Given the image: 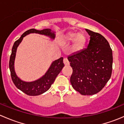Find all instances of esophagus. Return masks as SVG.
Wrapping results in <instances>:
<instances>
[{
	"mask_svg": "<svg viewBox=\"0 0 124 124\" xmlns=\"http://www.w3.org/2000/svg\"><path fill=\"white\" fill-rule=\"evenodd\" d=\"M63 63H64L65 65H68L70 64L68 59L66 58V57H65V58L63 59Z\"/></svg>",
	"mask_w": 124,
	"mask_h": 124,
	"instance_id": "esophagus-1",
	"label": "esophagus"
}]
</instances>
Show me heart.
<instances>
[{
  "instance_id": "obj_1",
  "label": "heart",
  "mask_w": 124,
  "mask_h": 124,
  "mask_svg": "<svg viewBox=\"0 0 124 124\" xmlns=\"http://www.w3.org/2000/svg\"><path fill=\"white\" fill-rule=\"evenodd\" d=\"M67 39L69 41L75 39L73 44V50L74 51L80 50L83 47L86 41L85 37L82 33L77 35L75 33H71L68 35Z\"/></svg>"
}]
</instances>
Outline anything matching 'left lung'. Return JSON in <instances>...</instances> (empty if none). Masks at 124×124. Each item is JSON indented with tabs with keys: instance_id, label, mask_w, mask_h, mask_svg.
Returning <instances> with one entry per match:
<instances>
[{
	"instance_id": "obj_1",
	"label": "left lung",
	"mask_w": 124,
	"mask_h": 124,
	"mask_svg": "<svg viewBox=\"0 0 124 124\" xmlns=\"http://www.w3.org/2000/svg\"><path fill=\"white\" fill-rule=\"evenodd\" d=\"M90 36L87 47L68 56L72 73L71 85L83 95L101 91L110 78L113 55L108 41L100 33L86 29Z\"/></svg>"
}]
</instances>
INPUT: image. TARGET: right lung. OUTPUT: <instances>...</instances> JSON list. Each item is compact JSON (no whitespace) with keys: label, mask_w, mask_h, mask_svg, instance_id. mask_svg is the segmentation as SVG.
Instances as JSON below:
<instances>
[{"label":"right lung","mask_w":124,"mask_h":124,"mask_svg":"<svg viewBox=\"0 0 124 124\" xmlns=\"http://www.w3.org/2000/svg\"><path fill=\"white\" fill-rule=\"evenodd\" d=\"M32 33L44 35L50 37L52 39H54L55 38L54 32L51 31L50 29H44L41 31H38L35 29H31L26 31L21 36L20 38L17 40L14 44L12 48V52L10 56L9 67L11 72V78L16 87L28 95L37 96L44 93L49 89L52 85L54 82L55 78L64 67V63L63 62V57H61L57 60L53 61L46 73L42 77L37 80L31 82H26L20 79L16 75L14 70V61L16 58L17 48L23 40V37Z\"/></svg>","instance_id":"obj_1"}]
</instances>
